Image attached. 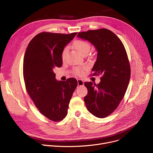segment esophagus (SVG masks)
I'll return each mask as SVG.
<instances>
[{
    "label": "esophagus",
    "mask_w": 153,
    "mask_h": 153,
    "mask_svg": "<svg viewBox=\"0 0 153 153\" xmlns=\"http://www.w3.org/2000/svg\"><path fill=\"white\" fill-rule=\"evenodd\" d=\"M77 84L79 86L84 85V81H83L82 79H77Z\"/></svg>",
    "instance_id": "34e87169"
}]
</instances>
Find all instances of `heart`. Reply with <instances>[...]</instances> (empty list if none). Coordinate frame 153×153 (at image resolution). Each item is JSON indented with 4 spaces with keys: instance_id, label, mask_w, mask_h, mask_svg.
Wrapping results in <instances>:
<instances>
[{
    "instance_id": "1",
    "label": "heart",
    "mask_w": 153,
    "mask_h": 153,
    "mask_svg": "<svg viewBox=\"0 0 153 153\" xmlns=\"http://www.w3.org/2000/svg\"><path fill=\"white\" fill-rule=\"evenodd\" d=\"M74 46L75 49L81 54H84L85 53H88L90 49V45L87 41L82 39H77L74 42ZM68 49L67 47L63 48L62 52L61 57L63 61L65 60L66 55L68 53ZM83 69L82 68L76 67L74 69L73 73L77 76H82L83 74Z\"/></svg>"
}]
</instances>
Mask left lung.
Here are the masks:
<instances>
[{
  "label": "left lung",
  "mask_w": 153,
  "mask_h": 153,
  "mask_svg": "<svg viewBox=\"0 0 153 153\" xmlns=\"http://www.w3.org/2000/svg\"><path fill=\"white\" fill-rule=\"evenodd\" d=\"M98 51L92 76L101 75L100 84L85 82L88 90L85 105L94 116L103 118L114 112L126 93L131 77L127 52L120 39L106 29L78 33Z\"/></svg>",
  "instance_id": "left-lung-1"
}]
</instances>
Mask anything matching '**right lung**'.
Listing matches in <instances>:
<instances>
[{
    "label": "right lung",
    "mask_w": 153,
    "mask_h": 153,
    "mask_svg": "<svg viewBox=\"0 0 153 153\" xmlns=\"http://www.w3.org/2000/svg\"><path fill=\"white\" fill-rule=\"evenodd\" d=\"M77 35L41 32L30 41L23 62V76L27 93L41 114L49 120H63L77 86L74 78L57 81L53 70L62 65L64 47Z\"/></svg>",
    "instance_id": "right-lung-1"
}]
</instances>
